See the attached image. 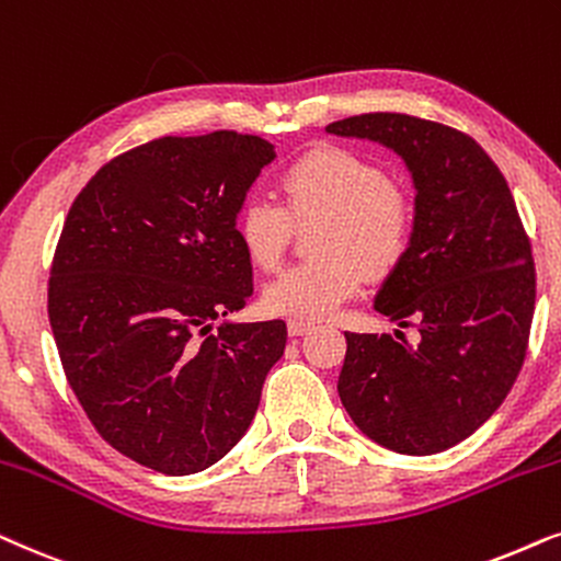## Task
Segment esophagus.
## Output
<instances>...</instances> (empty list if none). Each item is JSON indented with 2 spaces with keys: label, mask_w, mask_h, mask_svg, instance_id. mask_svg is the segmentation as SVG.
I'll return each mask as SVG.
<instances>
[{
  "label": "esophagus",
  "mask_w": 561,
  "mask_h": 561,
  "mask_svg": "<svg viewBox=\"0 0 561 561\" xmlns=\"http://www.w3.org/2000/svg\"><path fill=\"white\" fill-rule=\"evenodd\" d=\"M312 328V323L310 320H302V318H293L287 323V331H289V335H302V333H308Z\"/></svg>",
  "instance_id": "34e87169"
}]
</instances>
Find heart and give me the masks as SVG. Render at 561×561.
Masks as SVG:
<instances>
[{
	"mask_svg": "<svg viewBox=\"0 0 561 561\" xmlns=\"http://www.w3.org/2000/svg\"><path fill=\"white\" fill-rule=\"evenodd\" d=\"M285 207L268 197L243 199L236 210V238L253 266H279L293 220L323 218L312 251L320 256L285 268L264 289L276 316L325 318L367 279L400 264L415 230L410 194L367 156L320 146L297 156L279 176Z\"/></svg>",
	"mask_w": 561,
	"mask_h": 561,
	"instance_id": "b5f03b06",
	"label": "heart"
}]
</instances>
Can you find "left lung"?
I'll use <instances>...</instances> for the list:
<instances>
[{
    "label": "left lung",
    "instance_id": "8db88e82",
    "mask_svg": "<svg viewBox=\"0 0 561 561\" xmlns=\"http://www.w3.org/2000/svg\"><path fill=\"white\" fill-rule=\"evenodd\" d=\"M333 136L377 140L415 184L410 249L375 310L405 333H346L339 394L371 442L408 457L451 449L480 428L524 367L536 268L505 176L474 138L433 119L369 112Z\"/></svg>",
    "mask_w": 561,
    "mask_h": 561
}]
</instances>
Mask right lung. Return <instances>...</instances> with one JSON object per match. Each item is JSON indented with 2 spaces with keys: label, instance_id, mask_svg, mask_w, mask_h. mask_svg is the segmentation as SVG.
Masks as SVG:
<instances>
[{
  "label": "right lung",
  "instance_id": "add662e5",
  "mask_svg": "<svg viewBox=\"0 0 561 561\" xmlns=\"http://www.w3.org/2000/svg\"><path fill=\"white\" fill-rule=\"evenodd\" d=\"M272 161L259 136H167L104 163L66 215L48 279L64 375L104 442L161 474L226 457L285 354V320L213 328L253 293L233 222Z\"/></svg>",
  "mask_w": 561,
  "mask_h": 561
}]
</instances>
